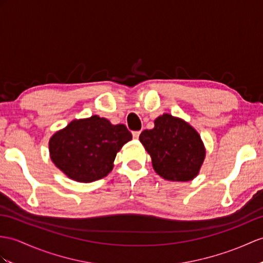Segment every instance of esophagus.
I'll return each instance as SVG.
<instances>
[{
	"instance_id": "1",
	"label": "esophagus",
	"mask_w": 263,
	"mask_h": 263,
	"mask_svg": "<svg viewBox=\"0 0 263 263\" xmlns=\"http://www.w3.org/2000/svg\"><path fill=\"white\" fill-rule=\"evenodd\" d=\"M139 135H140V132H133V137L135 139H138Z\"/></svg>"
}]
</instances>
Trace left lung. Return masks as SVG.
Returning a JSON list of instances; mask_svg holds the SVG:
<instances>
[{"mask_svg":"<svg viewBox=\"0 0 263 263\" xmlns=\"http://www.w3.org/2000/svg\"><path fill=\"white\" fill-rule=\"evenodd\" d=\"M153 129L142 132L139 140L152 157L159 176L167 181L187 182L198 174L205 158L201 136L186 121L163 114Z\"/></svg>","mask_w":263,"mask_h":263,"instance_id":"left-lung-1","label":"left lung"}]
</instances>
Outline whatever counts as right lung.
I'll return each instance as SVG.
<instances>
[{"instance_id": "obj_1", "label": "right lung", "mask_w": 263, "mask_h": 263, "mask_svg": "<svg viewBox=\"0 0 263 263\" xmlns=\"http://www.w3.org/2000/svg\"><path fill=\"white\" fill-rule=\"evenodd\" d=\"M132 138L125 125L97 115L74 119L50 138V157L71 180L93 182L109 174L117 153Z\"/></svg>"}]
</instances>
